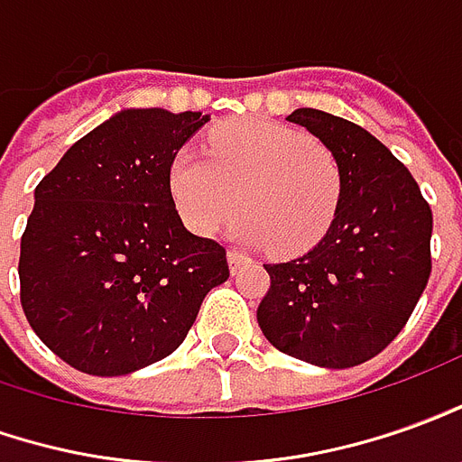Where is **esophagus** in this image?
I'll return each instance as SVG.
<instances>
[{
  "label": "esophagus",
  "mask_w": 462,
  "mask_h": 462,
  "mask_svg": "<svg viewBox=\"0 0 462 462\" xmlns=\"http://www.w3.org/2000/svg\"><path fill=\"white\" fill-rule=\"evenodd\" d=\"M246 262H249V259H246L244 254H238L236 249L228 251V263H231V272H234V273H236L238 269H241V266H244Z\"/></svg>",
  "instance_id": "1"
}]
</instances>
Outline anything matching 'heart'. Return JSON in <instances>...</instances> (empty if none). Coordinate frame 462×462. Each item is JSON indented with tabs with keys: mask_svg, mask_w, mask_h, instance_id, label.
Returning a JSON list of instances; mask_svg holds the SVG:
<instances>
[{
	"mask_svg": "<svg viewBox=\"0 0 462 462\" xmlns=\"http://www.w3.org/2000/svg\"><path fill=\"white\" fill-rule=\"evenodd\" d=\"M183 221L211 236L238 211L236 234L279 254L311 249L332 226L342 199V165L329 145L276 123H228L206 152L186 148L171 168Z\"/></svg>",
	"mask_w": 462,
	"mask_h": 462,
	"instance_id": "obj_1",
	"label": "heart"
}]
</instances>
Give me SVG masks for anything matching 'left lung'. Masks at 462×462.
Returning <instances> with one entry per match:
<instances>
[{
	"instance_id": "left-lung-1",
	"label": "left lung",
	"mask_w": 462,
	"mask_h": 462,
	"mask_svg": "<svg viewBox=\"0 0 462 462\" xmlns=\"http://www.w3.org/2000/svg\"><path fill=\"white\" fill-rule=\"evenodd\" d=\"M286 120L332 148L342 165V199L314 249L263 263L272 286L256 319L279 352L345 370L380 355L425 291L430 203L405 165L365 128L314 107H299Z\"/></svg>"
}]
</instances>
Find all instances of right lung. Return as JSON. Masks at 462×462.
I'll return each mask as SVG.
<instances>
[{
  "mask_svg": "<svg viewBox=\"0 0 462 462\" xmlns=\"http://www.w3.org/2000/svg\"><path fill=\"white\" fill-rule=\"evenodd\" d=\"M203 123L190 110H123L37 183L19 299L69 367L116 377L168 357L228 279L226 249L190 234L171 190L178 151Z\"/></svg>",
  "mask_w": 462,
  "mask_h": 462,
  "instance_id": "add662e5",
  "label": "right lung"
}]
</instances>
